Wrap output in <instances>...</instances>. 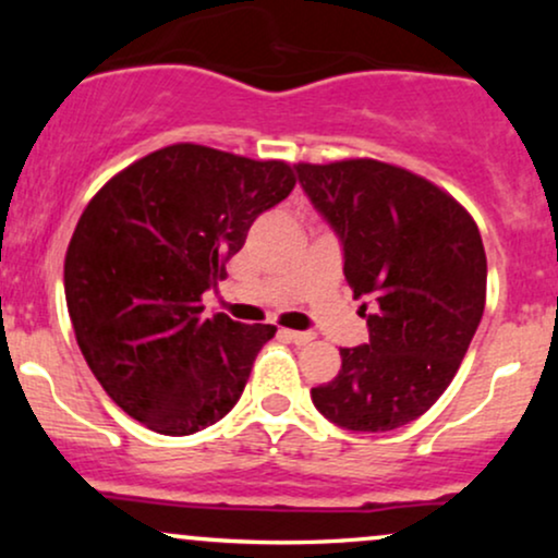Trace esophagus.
Listing matches in <instances>:
<instances>
[{
  "instance_id": "34e87169",
  "label": "esophagus",
  "mask_w": 558,
  "mask_h": 558,
  "mask_svg": "<svg viewBox=\"0 0 558 558\" xmlns=\"http://www.w3.org/2000/svg\"><path fill=\"white\" fill-rule=\"evenodd\" d=\"M280 336L286 338V341H291V343H296V345H304V343H310L312 338V332H304V330H280Z\"/></svg>"
}]
</instances>
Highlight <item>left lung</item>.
Here are the masks:
<instances>
[{"mask_svg": "<svg viewBox=\"0 0 558 558\" xmlns=\"http://www.w3.org/2000/svg\"><path fill=\"white\" fill-rule=\"evenodd\" d=\"M299 183L343 246L354 299H369V341L341 349V369L312 388L323 417L386 433L425 414L457 375L485 310L480 230L422 175L377 162H299Z\"/></svg>", "mask_w": 558, "mask_h": 558, "instance_id": "8db88e82", "label": "left lung"}]
</instances>
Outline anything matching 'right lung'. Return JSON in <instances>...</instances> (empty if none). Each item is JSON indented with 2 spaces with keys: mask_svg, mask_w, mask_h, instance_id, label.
<instances>
[{
  "mask_svg": "<svg viewBox=\"0 0 558 558\" xmlns=\"http://www.w3.org/2000/svg\"><path fill=\"white\" fill-rule=\"evenodd\" d=\"M296 185L291 165L172 144L110 178L65 254L81 354L107 396L162 435H191L241 399L275 325L207 317L248 228Z\"/></svg>",
  "mask_w": 558,
  "mask_h": 558,
  "instance_id": "1",
  "label": "right lung"
}]
</instances>
